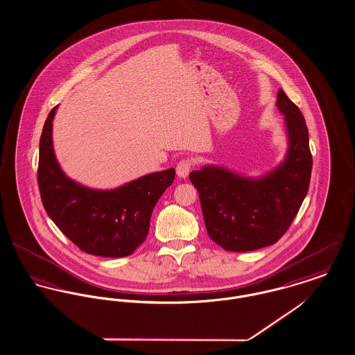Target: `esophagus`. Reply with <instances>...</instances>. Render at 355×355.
<instances>
[{"instance_id": "esophagus-1", "label": "esophagus", "mask_w": 355, "mask_h": 355, "mask_svg": "<svg viewBox=\"0 0 355 355\" xmlns=\"http://www.w3.org/2000/svg\"><path fill=\"white\" fill-rule=\"evenodd\" d=\"M193 166V162L191 159H183L178 163L176 166V173L179 178H187L189 176V171Z\"/></svg>"}]
</instances>
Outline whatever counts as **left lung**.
<instances>
[{
	"label": "left lung",
	"mask_w": 355,
	"mask_h": 355,
	"mask_svg": "<svg viewBox=\"0 0 355 355\" xmlns=\"http://www.w3.org/2000/svg\"><path fill=\"white\" fill-rule=\"evenodd\" d=\"M277 107L285 116L289 148L283 164L259 179L219 168L192 171L210 238L230 252H252L276 243L292 225L307 195L312 155L306 119L279 90Z\"/></svg>",
	"instance_id": "obj_1"
}]
</instances>
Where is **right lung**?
Wrapping results in <instances>:
<instances>
[{
    "instance_id": "obj_1",
    "label": "right lung",
    "mask_w": 355,
    "mask_h": 355,
    "mask_svg": "<svg viewBox=\"0 0 355 355\" xmlns=\"http://www.w3.org/2000/svg\"><path fill=\"white\" fill-rule=\"evenodd\" d=\"M48 114L39 152L37 183L53 223L82 252L99 257L130 256L148 236L150 215L175 180V169L145 175L110 191L90 189L69 179L56 162Z\"/></svg>"
}]
</instances>
